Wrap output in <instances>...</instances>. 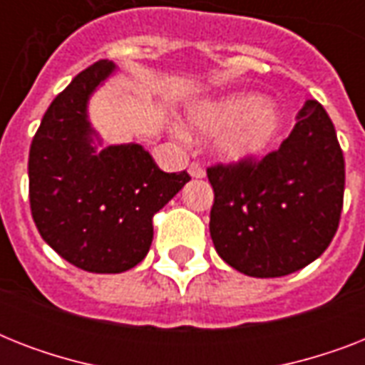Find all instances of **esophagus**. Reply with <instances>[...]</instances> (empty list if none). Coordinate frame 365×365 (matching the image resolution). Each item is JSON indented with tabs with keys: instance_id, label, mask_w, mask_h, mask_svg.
Here are the masks:
<instances>
[{
	"instance_id": "esophagus-1",
	"label": "esophagus",
	"mask_w": 365,
	"mask_h": 365,
	"mask_svg": "<svg viewBox=\"0 0 365 365\" xmlns=\"http://www.w3.org/2000/svg\"><path fill=\"white\" fill-rule=\"evenodd\" d=\"M189 174H191V178H205V168L199 163H191L189 165Z\"/></svg>"
}]
</instances>
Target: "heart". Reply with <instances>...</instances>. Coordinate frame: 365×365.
<instances>
[{
  "label": "heart",
  "instance_id": "obj_1",
  "mask_svg": "<svg viewBox=\"0 0 365 365\" xmlns=\"http://www.w3.org/2000/svg\"><path fill=\"white\" fill-rule=\"evenodd\" d=\"M189 121L199 132L217 134V148L229 159H250L263 153L277 136V110L254 94H235L205 102L189 111Z\"/></svg>",
  "mask_w": 365,
  "mask_h": 365
}]
</instances>
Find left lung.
I'll use <instances>...</instances> for the list:
<instances>
[{"label":"left lung","mask_w":365,"mask_h":365,"mask_svg":"<svg viewBox=\"0 0 365 365\" xmlns=\"http://www.w3.org/2000/svg\"><path fill=\"white\" fill-rule=\"evenodd\" d=\"M214 189L210 237L248 277L295 272L328 248L339 227L345 157L322 106L309 100L280 148L261 159L206 168Z\"/></svg>","instance_id":"obj_1"}]
</instances>
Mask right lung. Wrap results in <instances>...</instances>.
<instances>
[{
    "mask_svg": "<svg viewBox=\"0 0 365 365\" xmlns=\"http://www.w3.org/2000/svg\"><path fill=\"white\" fill-rule=\"evenodd\" d=\"M98 60L53 100L31 140V217L43 240L88 272H123L148 255L153 216L191 180L163 172L138 143L94 153L87 100L113 71Z\"/></svg>",
    "mask_w": 365,
    "mask_h": 365,
    "instance_id": "obj_1",
    "label": "right lung"
}]
</instances>
